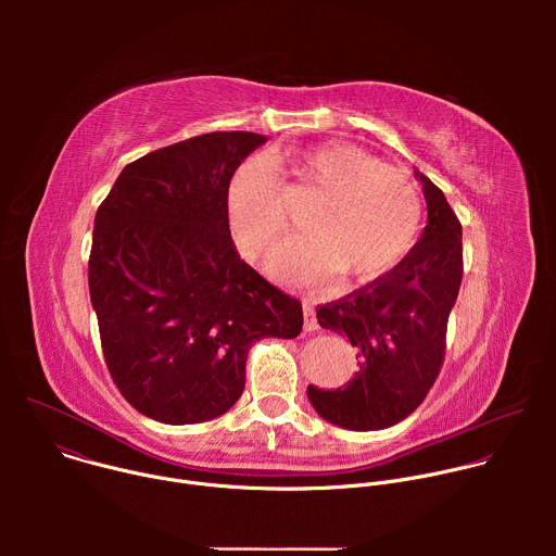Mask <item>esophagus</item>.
Segmentation results:
<instances>
[{"mask_svg":"<svg viewBox=\"0 0 556 556\" xmlns=\"http://www.w3.org/2000/svg\"><path fill=\"white\" fill-rule=\"evenodd\" d=\"M316 328H319V321H316V314H314L312 305H309V303H303V330H305V332H312V330H316Z\"/></svg>","mask_w":556,"mask_h":556,"instance_id":"obj_1","label":"esophagus"}]
</instances>
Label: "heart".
<instances>
[{
  "mask_svg": "<svg viewBox=\"0 0 556 556\" xmlns=\"http://www.w3.org/2000/svg\"><path fill=\"white\" fill-rule=\"evenodd\" d=\"M296 176L321 204L307 217L312 235L294 237L275 253V277L316 283L343 270L348 279L371 281L414 249L425 202L409 172L356 144L326 142L299 153ZM226 217L247 257L264 260L279 244L290 215L281 178L266 157L253 155L232 172Z\"/></svg>",
  "mask_w": 556,
  "mask_h": 556,
  "instance_id": "b5f03b06",
  "label": "heart"
}]
</instances>
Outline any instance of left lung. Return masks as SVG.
Listing matches in <instances>:
<instances>
[{"label":"left lung","instance_id":"left-lung-1","mask_svg":"<svg viewBox=\"0 0 556 556\" xmlns=\"http://www.w3.org/2000/svg\"><path fill=\"white\" fill-rule=\"evenodd\" d=\"M429 222L409 255L350 294L321 303L316 319L348 337L358 371L341 389L307 387L321 418L352 431H376L414 414L433 387L446 352V324L457 299L462 224L444 193L420 172Z\"/></svg>","mask_w":556,"mask_h":556}]
</instances>
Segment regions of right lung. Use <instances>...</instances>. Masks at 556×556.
<instances>
[{"instance_id":"1","label":"right lung","mask_w":556,"mask_h":556,"mask_svg":"<svg viewBox=\"0 0 556 556\" xmlns=\"http://www.w3.org/2000/svg\"><path fill=\"white\" fill-rule=\"evenodd\" d=\"M266 142L213 131L129 163L94 217L88 262L101 348L123 399L165 425L228 412L255 341L294 339L301 303L235 251L226 185Z\"/></svg>"}]
</instances>
